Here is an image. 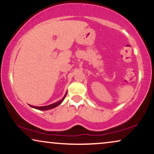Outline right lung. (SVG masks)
Returning a JSON list of instances; mask_svg holds the SVG:
<instances>
[{
  "instance_id": "right-lung-1",
  "label": "right lung",
  "mask_w": 154,
  "mask_h": 154,
  "mask_svg": "<svg viewBox=\"0 0 154 154\" xmlns=\"http://www.w3.org/2000/svg\"><path fill=\"white\" fill-rule=\"evenodd\" d=\"M66 93L65 94V95H64V97L63 99H62V100H60V101H57L56 102V103H54L53 104H51V105H48V106H41V107H38V106H31V105H30V106L32 107V108H34L35 109H37V110H49V109H52V108H55V107L59 106L60 104L62 101H63V100L64 99V98L66 97Z\"/></svg>"
}]
</instances>
